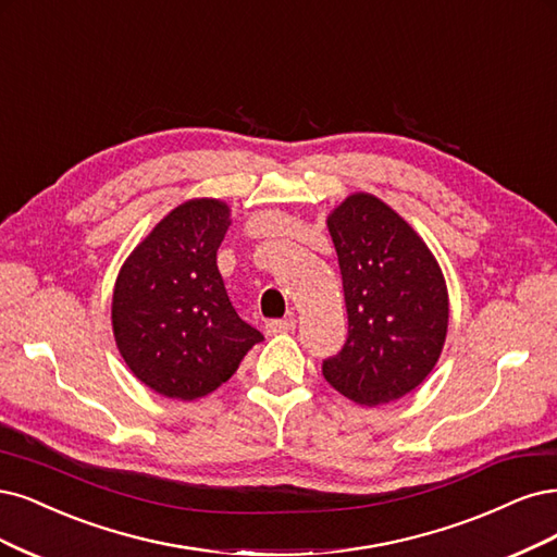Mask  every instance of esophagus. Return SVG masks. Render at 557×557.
Returning a JSON list of instances; mask_svg holds the SVG:
<instances>
[{"label":"esophagus","instance_id":"1","mask_svg":"<svg viewBox=\"0 0 557 557\" xmlns=\"http://www.w3.org/2000/svg\"><path fill=\"white\" fill-rule=\"evenodd\" d=\"M297 327V320L295 318H283V320H270L267 322V334H287V332H295Z\"/></svg>","mask_w":557,"mask_h":557}]
</instances>
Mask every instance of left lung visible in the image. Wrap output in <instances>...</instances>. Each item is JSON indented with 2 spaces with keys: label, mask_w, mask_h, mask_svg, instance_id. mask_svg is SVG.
Masks as SVG:
<instances>
[{
  "label": "left lung",
  "mask_w": 557,
  "mask_h": 557,
  "mask_svg": "<svg viewBox=\"0 0 557 557\" xmlns=\"http://www.w3.org/2000/svg\"><path fill=\"white\" fill-rule=\"evenodd\" d=\"M327 227L348 338L322 361V375L357 406H385L419 387L437 363L449 324L447 283L426 242L371 194L345 198Z\"/></svg>",
  "instance_id": "obj_1"
}]
</instances>
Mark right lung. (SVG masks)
Segmentation results:
<instances>
[{
  "label": "right lung",
  "instance_id": "obj_1",
  "mask_svg": "<svg viewBox=\"0 0 557 557\" xmlns=\"http://www.w3.org/2000/svg\"><path fill=\"white\" fill-rule=\"evenodd\" d=\"M227 225L223 200H186L133 248L114 281V343L131 373L165 398L212 394L264 338L225 293L216 251Z\"/></svg>",
  "mask_w": 557,
  "mask_h": 557
}]
</instances>
